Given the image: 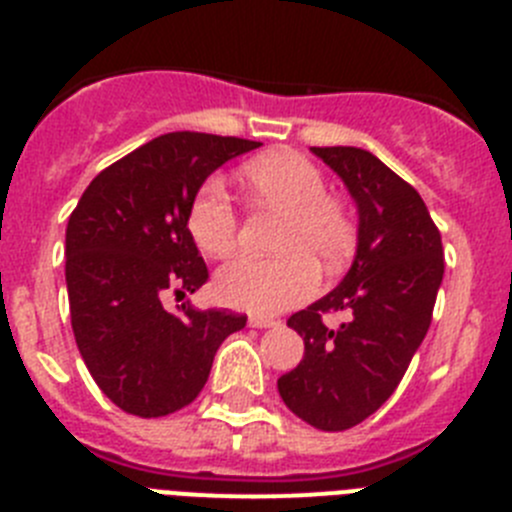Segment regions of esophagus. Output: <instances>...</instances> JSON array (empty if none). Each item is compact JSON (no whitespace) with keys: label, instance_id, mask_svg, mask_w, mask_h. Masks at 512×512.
I'll return each instance as SVG.
<instances>
[{"label":"esophagus","instance_id":"1","mask_svg":"<svg viewBox=\"0 0 512 512\" xmlns=\"http://www.w3.org/2000/svg\"><path fill=\"white\" fill-rule=\"evenodd\" d=\"M248 325H251V328H274V325H279V320L266 318V315H251V318H248Z\"/></svg>","mask_w":512,"mask_h":512}]
</instances>
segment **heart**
Returning a JSON list of instances; mask_svg holds the SVG:
<instances>
[{
    "label": "heart",
    "instance_id": "heart-1",
    "mask_svg": "<svg viewBox=\"0 0 512 512\" xmlns=\"http://www.w3.org/2000/svg\"><path fill=\"white\" fill-rule=\"evenodd\" d=\"M248 200L261 210L284 212L279 259L241 256L215 277L217 300L238 310L271 315L310 300L320 287L312 259L338 266L354 246V223L343 202L325 192V176L310 158L274 151L241 169ZM187 228L207 256L223 259L238 246L241 217L220 179H207L189 205Z\"/></svg>",
    "mask_w": 512,
    "mask_h": 512
}]
</instances>
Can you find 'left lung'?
Segmentation results:
<instances>
[{
    "label": "left lung",
    "mask_w": 512,
    "mask_h": 512,
    "mask_svg": "<svg viewBox=\"0 0 512 512\" xmlns=\"http://www.w3.org/2000/svg\"><path fill=\"white\" fill-rule=\"evenodd\" d=\"M359 207L356 259L333 292L287 320L305 356L277 379L297 418L348 431L382 408L408 372L433 318L443 279L441 233L420 194L364 148H312ZM346 311L328 329L322 315Z\"/></svg>",
    "instance_id": "8db88e82"
}]
</instances>
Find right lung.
I'll use <instances>...</instances> for the list:
<instances>
[{"mask_svg":"<svg viewBox=\"0 0 512 512\" xmlns=\"http://www.w3.org/2000/svg\"><path fill=\"white\" fill-rule=\"evenodd\" d=\"M261 143L233 135L166 133L92 179L66 228V287L76 346L99 390L138 418L187 408L217 348L246 315L182 300L210 279L187 228L207 176Z\"/></svg>","mask_w":512,"mask_h":512,"instance_id":"1","label":"right lung"}]
</instances>
